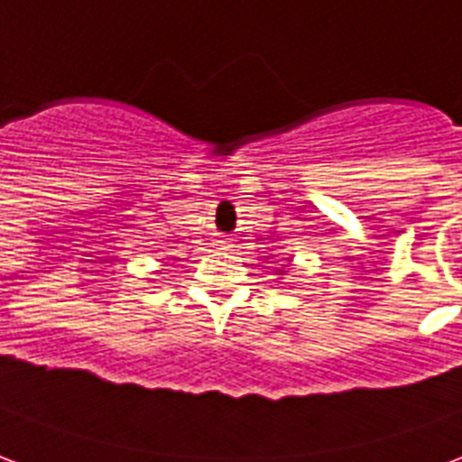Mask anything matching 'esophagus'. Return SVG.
Wrapping results in <instances>:
<instances>
[{"label": "esophagus", "instance_id": "esophagus-1", "mask_svg": "<svg viewBox=\"0 0 462 462\" xmlns=\"http://www.w3.org/2000/svg\"><path fill=\"white\" fill-rule=\"evenodd\" d=\"M217 246H220V249H230V246H232V239H230V237L217 239Z\"/></svg>", "mask_w": 462, "mask_h": 462}]
</instances>
